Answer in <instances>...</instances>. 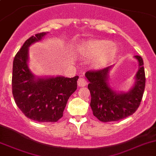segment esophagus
Segmentation results:
<instances>
[{"mask_svg": "<svg viewBox=\"0 0 156 156\" xmlns=\"http://www.w3.org/2000/svg\"><path fill=\"white\" fill-rule=\"evenodd\" d=\"M87 84V80L84 78H79L78 80V85L79 87H85Z\"/></svg>", "mask_w": 156, "mask_h": 156, "instance_id": "obj_1", "label": "esophagus"}]
</instances>
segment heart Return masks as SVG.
Here are the masks:
<instances>
[{"label": "heart", "instance_id": "obj_1", "mask_svg": "<svg viewBox=\"0 0 156 156\" xmlns=\"http://www.w3.org/2000/svg\"><path fill=\"white\" fill-rule=\"evenodd\" d=\"M78 52L87 58H94L95 66H101L114 58L118 52V48L109 41H90L81 44Z\"/></svg>", "mask_w": 156, "mask_h": 156}]
</instances>
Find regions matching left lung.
Here are the masks:
<instances>
[{
    "mask_svg": "<svg viewBox=\"0 0 156 156\" xmlns=\"http://www.w3.org/2000/svg\"><path fill=\"white\" fill-rule=\"evenodd\" d=\"M138 71L134 87L126 93L115 92L108 83L111 66L98 70H90L85 73L90 81L88 89L91 94V107L94 116L102 122L117 121L131 115L137 110L143 97L145 88V73L143 59L136 55Z\"/></svg>",
    "mask_w": 156,
    "mask_h": 156,
    "instance_id": "8db88e82",
    "label": "left lung"
}]
</instances>
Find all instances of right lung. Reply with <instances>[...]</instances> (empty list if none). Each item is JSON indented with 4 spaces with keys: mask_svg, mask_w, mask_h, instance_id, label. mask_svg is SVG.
Here are the masks:
<instances>
[{
    "mask_svg": "<svg viewBox=\"0 0 156 156\" xmlns=\"http://www.w3.org/2000/svg\"><path fill=\"white\" fill-rule=\"evenodd\" d=\"M46 32L26 41L13 61L12 95L22 112L37 122H56L62 118L70 95L77 90L78 76L36 78L29 69V47L39 41Z\"/></svg>",
    "mask_w": 156,
    "mask_h": 156,
    "instance_id": "1",
    "label": "right lung"
}]
</instances>
